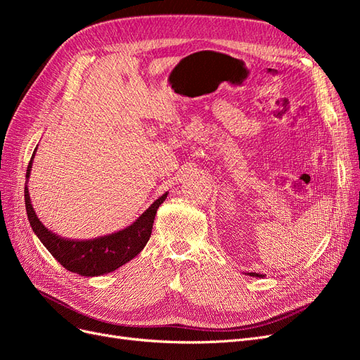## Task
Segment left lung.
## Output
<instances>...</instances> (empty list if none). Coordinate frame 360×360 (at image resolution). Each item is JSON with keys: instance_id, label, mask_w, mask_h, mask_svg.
Returning a JSON list of instances; mask_svg holds the SVG:
<instances>
[{"instance_id": "left-lung-1", "label": "left lung", "mask_w": 360, "mask_h": 360, "mask_svg": "<svg viewBox=\"0 0 360 360\" xmlns=\"http://www.w3.org/2000/svg\"><path fill=\"white\" fill-rule=\"evenodd\" d=\"M250 276H259V275H257V274H250Z\"/></svg>"}]
</instances>
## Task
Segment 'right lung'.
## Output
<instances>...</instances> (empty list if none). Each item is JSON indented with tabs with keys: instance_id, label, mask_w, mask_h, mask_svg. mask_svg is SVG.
Segmentation results:
<instances>
[{
	"instance_id": "1",
	"label": "right lung",
	"mask_w": 360,
	"mask_h": 360,
	"mask_svg": "<svg viewBox=\"0 0 360 360\" xmlns=\"http://www.w3.org/2000/svg\"><path fill=\"white\" fill-rule=\"evenodd\" d=\"M31 165L32 160L28 163L27 179ZM167 195L168 193H163L159 200L148 207L147 212L138 217L136 222L124 230L91 238V240H70V238H63L45 228L32 209L28 186H25V207L32 231L37 234L40 242L64 269L82 276H99L126 264L144 249L151 236L156 212L159 205L165 201Z\"/></svg>"
}]
</instances>
